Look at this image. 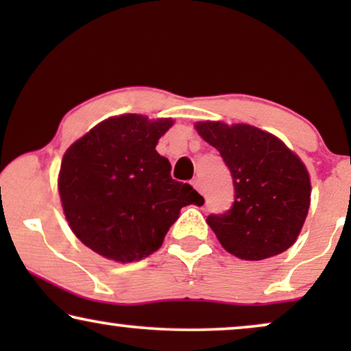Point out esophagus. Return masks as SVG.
<instances>
[{"mask_svg":"<svg viewBox=\"0 0 351 351\" xmlns=\"http://www.w3.org/2000/svg\"><path fill=\"white\" fill-rule=\"evenodd\" d=\"M191 185H193L195 189L199 191V193H203V191H201V190H203V186H201V182H199V179H193V180H191Z\"/></svg>","mask_w":351,"mask_h":351,"instance_id":"1","label":"esophagus"}]
</instances>
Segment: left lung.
Returning a JSON list of instances; mask_svg holds the SVG:
<instances>
[{"label": "left lung", "mask_w": 351, "mask_h": 351, "mask_svg": "<svg viewBox=\"0 0 351 351\" xmlns=\"http://www.w3.org/2000/svg\"><path fill=\"white\" fill-rule=\"evenodd\" d=\"M195 128L232 172V208L206 219L225 251L263 261L289 249L310 208V176L300 158L273 134L249 124L201 121Z\"/></svg>", "instance_id": "left-lung-1"}]
</instances>
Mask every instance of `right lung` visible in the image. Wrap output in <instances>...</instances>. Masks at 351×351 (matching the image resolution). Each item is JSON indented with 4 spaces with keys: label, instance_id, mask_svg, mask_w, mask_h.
Returning <instances> with one entry per match:
<instances>
[{
    "label": "right lung",
    "instance_id": "1",
    "mask_svg": "<svg viewBox=\"0 0 351 351\" xmlns=\"http://www.w3.org/2000/svg\"><path fill=\"white\" fill-rule=\"evenodd\" d=\"M172 124L132 113L113 117L65 152L62 208L84 246L110 261H141L161 247L184 206H203V196L172 179L171 162L155 150Z\"/></svg>",
    "mask_w": 351,
    "mask_h": 351
}]
</instances>
